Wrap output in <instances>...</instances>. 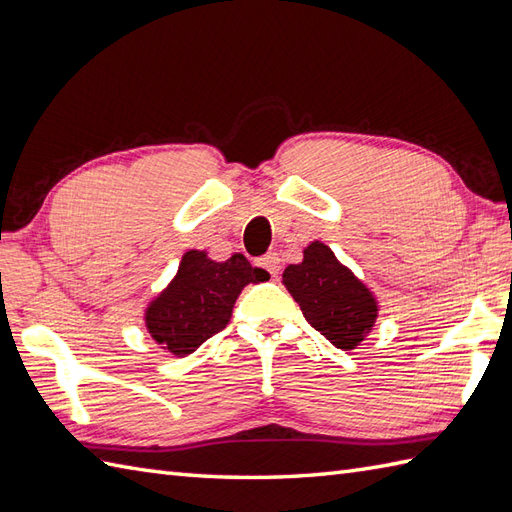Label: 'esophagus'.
Instances as JSON below:
<instances>
[{"instance_id": "1", "label": "esophagus", "mask_w": 512, "mask_h": 512, "mask_svg": "<svg viewBox=\"0 0 512 512\" xmlns=\"http://www.w3.org/2000/svg\"><path fill=\"white\" fill-rule=\"evenodd\" d=\"M257 266L259 268H264V270H268L272 277H277L279 274V270H281V259H279V255L277 253H268V255H264V257H259L257 259Z\"/></svg>"}]
</instances>
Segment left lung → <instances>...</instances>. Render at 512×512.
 I'll list each match as a JSON object with an SVG mask.
<instances>
[{"label":"left lung","instance_id":"8db88e82","mask_svg":"<svg viewBox=\"0 0 512 512\" xmlns=\"http://www.w3.org/2000/svg\"><path fill=\"white\" fill-rule=\"evenodd\" d=\"M283 285L305 320L339 350H355L374 329L378 300L329 246L316 240L303 248V261L283 272Z\"/></svg>","mask_w":512,"mask_h":512}]
</instances>
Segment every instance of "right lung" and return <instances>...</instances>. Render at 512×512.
Masks as SVG:
<instances>
[{
    "label": "right lung",
    "instance_id": "obj_1",
    "mask_svg": "<svg viewBox=\"0 0 512 512\" xmlns=\"http://www.w3.org/2000/svg\"><path fill=\"white\" fill-rule=\"evenodd\" d=\"M268 279L266 270L253 268L240 253L214 261L205 251L192 248L183 253L173 281L144 309V326L170 355H192L205 339L229 324L244 287Z\"/></svg>",
    "mask_w": 512,
    "mask_h": 512
}]
</instances>
